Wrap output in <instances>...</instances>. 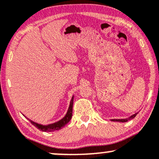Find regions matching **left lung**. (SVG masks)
<instances>
[{"label": "left lung", "instance_id": "1", "mask_svg": "<svg viewBox=\"0 0 159 159\" xmlns=\"http://www.w3.org/2000/svg\"><path fill=\"white\" fill-rule=\"evenodd\" d=\"M138 114V113H136V114H134V115H132V116H131L129 118H127V119H121V120H111L112 121H117V122H122V123H124V122H127L129 121V120L133 119V118H134L136 116V115Z\"/></svg>", "mask_w": 159, "mask_h": 159}]
</instances>
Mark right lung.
<instances>
[{
  "mask_svg": "<svg viewBox=\"0 0 159 159\" xmlns=\"http://www.w3.org/2000/svg\"><path fill=\"white\" fill-rule=\"evenodd\" d=\"M73 98L72 97V99H71L70 102V105H69V110L67 111V114H66V116L63 119L60 120V121L57 122L53 124H50V125H39V124H37L34 122L30 120V123H31L34 126L39 129V130L43 131V132H54V131L56 130H59L64 126L65 125H66L67 123L70 121V120L72 119V107H73Z\"/></svg>",
  "mask_w": 159,
  "mask_h": 159,
  "instance_id": "obj_1",
  "label": "right lung"
}]
</instances>
